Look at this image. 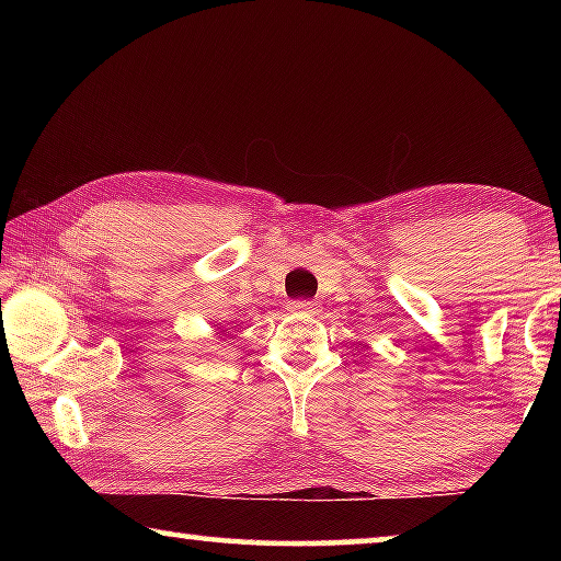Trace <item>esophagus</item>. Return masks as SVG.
Here are the masks:
<instances>
[{"mask_svg": "<svg viewBox=\"0 0 561 561\" xmlns=\"http://www.w3.org/2000/svg\"><path fill=\"white\" fill-rule=\"evenodd\" d=\"M289 311H294V314H314V311H317V301L297 299V301L289 304Z\"/></svg>", "mask_w": 561, "mask_h": 561, "instance_id": "esophagus-1", "label": "esophagus"}]
</instances>
